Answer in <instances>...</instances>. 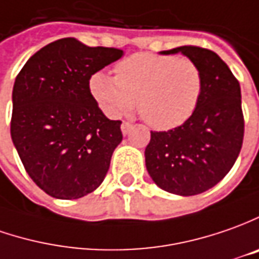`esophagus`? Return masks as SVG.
Here are the masks:
<instances>
[{
	"mask_svg": "<svg viewBox=\"0 0 259 259\" xmlns=\"http://www.w3.org/2000/svg\"><path fill=\"white\" fill-rule=\"evenodd\" d=\"M130 129H132V124H130L129 121H123V123H121V133H123V135H127L130 132Z\"/></svg>",
	"mask_w": 259,
	"mask_h": 259,
	"instance_id": "esophagus-1",
	"label": "esophagus"
}]
</instances>
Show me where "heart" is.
Masks as SVG:
<instances>
[{
  "mask_svg": "<svg viewBox=\"0 0 259 259\" xmlns=\"http://www.w3.org/2000/svg\"><path fill=\"white\" fill-rule=\"evenodd\" d=\"M116 77L104 71L90 78V92L107 116L138 112L150 127L170 130L195 113L203 92L199 66L188 57L136 53L119 61Z\"/></svg>",
  "mask_w": 259,
  "mask_h": 259,
  "instance_id": "heart-1",
  "label": "heart"
}]
</instances>
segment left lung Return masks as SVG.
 <instances>
[{"label":"left lung","mask_w":259,"mask_h":259,"mask_svg":"<svg viewBox=\"0 0 259 259\" xmlns=\"http://www.w3.org/2000/svg\"><path fill=\"white\" fill-rule=\"evenodd\" d=\"M193 60L203 76V92L183 124L150 132L146 169L160 189L192 196L213 188L235 163L244 140L241 87L217 53L196 46L162 51Z\"/></svg>","instance_id":"8db88e82"}]
</instances>
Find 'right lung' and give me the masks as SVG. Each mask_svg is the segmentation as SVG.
Returning <instances> with one entry per match:
<instances>
[{
  "label": "right lung",
  "mask_w": 259,
  "mask_h": 259,
  "mask_svg": "<svg viewBox=\"0 0 259 259\" xmlns=\"http://www.w3.org/2000/svg\"><path fill=\"white\" fill-rule=\"evenodd\" d=\"M121 56L61 38L31 56L15 78L11 139L27 174L53 198H83L109 170L121 121L103 114L90 78Z\"/></svg>",
  "instance_id": "add662e5"
}]
</instances>
